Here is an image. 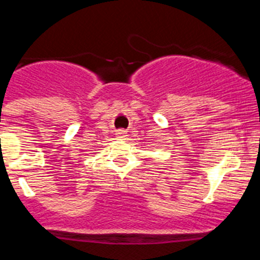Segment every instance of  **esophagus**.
<instances>
[{
  "instance_id": "esophagus-1",
  "label": "esophagus",
  "mask_w": 260,
  "mask_h": 260,
  "mask_svg": "<svg viewBox=\"0 0 260 260\" xmlns=\"http://www.w3.org/2000/svg\"><path fill=\"white\" fill-rule=\"evenodd\" d=\"M116 134H117V137L121 138V139H125V138L127 137V133H126L125 130H118V132H117Z\"/></svg>"
}]
</instances>
